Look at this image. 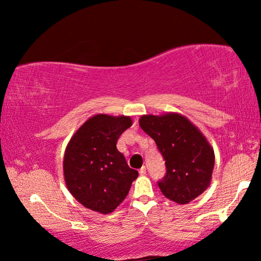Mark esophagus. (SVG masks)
Segmentation results:
<instances>
[{"instance_id": "34e87169", "label": "esophagus", "mask_w": 261, "mask_h": 261, "mask_svg": "<svg viewBox=\"0 0 261 261\" xmlns=\"http://www.w3.org/2000/svg\"><path fill=\"white\" fill-rule=\"evenodd\" d=\"M139 173L141 174V176H144V174H146V167L145 166H142L140 170H139Z\"/></svg>"}]
</instances>
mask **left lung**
I'll list each match as a JSON object with an SVG mask.
<instances>
[{
  "mask_svg": "<svg viewBox=\"0 0 261 261\" xmlns=\"http://www.w3.org/2000/svg\"><path fill=\"white\" fill-rule=\"evenodd\" d=\"M139 124L155 141L166 173L158 180L163 195L187 204L209 187L215 163L214 149L203 134L178 114L144 115Z\"/></svg>",
  "mask_w": 261,
  "mask_h": 261,
  "instance_id": "8db88e82",
  "label": "left lung"
}]
</instances>
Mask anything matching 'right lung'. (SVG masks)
Listing matches in <instances>:
<instances>
[{
	"label": "right lung",
	"instance_id": "obj_1",
	"mask_svg": "<svg viewBox=\"0 0 261 261\" xmlns=\"http://www.w3.org/2000/svg\"><path fill=\"white\" fill-rule=\"evenodd\" d=\"M132 126L128 116H92L76 132L64 155L67 189L85 208L112 213L138 178L116 148L120 135Z\"/></svg>",
	"mask_w": 261,
	"mask_h": 261
}]
</instances>
